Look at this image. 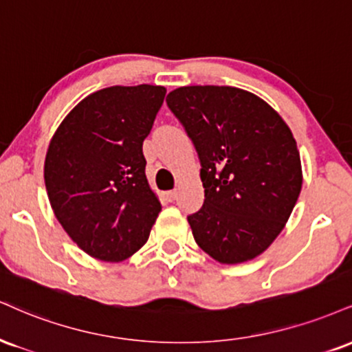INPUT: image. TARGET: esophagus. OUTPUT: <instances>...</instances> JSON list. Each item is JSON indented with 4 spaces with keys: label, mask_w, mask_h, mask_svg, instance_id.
<instances>
[{
    "label": "esophagus",
    "mask_w": 352,
    "mask_h": 352,
    "mask_svg": "<svg viewBox=\"0 0 352 352\" xmlns=\"http://www.w3.org/2000/svg\"><path fill=\"white\" fill-rule=\"evenodd\" d=\"M164 197L167 201H173L177 198V190H168V192H164Z\"/></svg>",
    "instance_id": "1"
}]
</instances>
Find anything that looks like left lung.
Here are the masks:
<instances>
[{
  "instance_id": "8db88e82",
  "label": "left lung",
  "mask_w": 352,
  "mask_h": 352,
  "mask_svg": "<svg viewBox=\"0 0 352 352\" xmlns=\"http://www.w3.org/2000/svg\"><path fill=\"white\" fill-rule=\"evenodd\" d=\"M167 107L192 139L205 201L187 219L197 244L221 264L264 252L302 190L294 134L277 111L234 87H182Z\"/></svg>"
}]
</instances>
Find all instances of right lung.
Wrapping results in <instances>:
<instances>
[{
    "instance_id": "obj_1",
    "label": "right lung",
    "mask_w": 352,
    "mask_h": 352,
    "mask_svg": "<svg viewBox=\"0 0 352 352\" xmlns=\"http://www.w3.org/2000/svg\"><path fill=\"white\" fill-rule=\"evenodd\" d=\"M164 98L155 85L103 88L72 109L50 141V205L91 257L124 261L149 239L162 206L147 184L142 142Z\"/></svg>"
}]
</instances>
